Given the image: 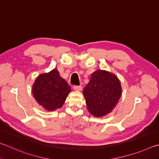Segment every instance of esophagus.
Here are the masks:
<instances>
[{
	"mask_svg": "<svg viewBox=\"0 0 159 159\" xmlns=\"http://www.w3.org/2000/svg\"><path fill=\"white\" fill-rule=\"evenodd\" d=\"M73 89H74L75 91H81L82 89V86H74Z\"/></svg>",
	"mask_w": 159,
	"mask_h": 159,
	"instance_id": "1",
	"label": "esophagus"
}]
</instances>
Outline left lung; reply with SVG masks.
Returning <instances> with one entry per match:
<instances>
[{"label":"left lung","instance_id":"8db88e82","mask_svg":"<svg viewBox=\"0 0 159 159\" xmlns=\"http://www.w3.org/2000/svg\"><path fill=\"white\" fill-rule=\"evenodd\" d=\"M121 93L118 77L102 70H97L91 75L89 82L83 90L87 110L96 117H101L112 112Z\"/></svg>","mask_w":159,"mask_h":159}]
</instances>
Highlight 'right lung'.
Returning a JSON list of instances; mask_svg holds the SVG:
<instances>
[{"label": "right lung", "mask_w": 159, "mask_h": 159, "mask_svg": "<svg viewBox=\"0 0 159 159\" xmlns=\"http://www.w3.org/2000/svg\"><path fill=\"white\" fill-rule=\"evenodd\" d=\"M70 91V87L60 76L57 68L38 75L32 87L35 101L47 111H54L62 107Z\"/></svg>", "instance_id": "obj_1"}]
</instances>
